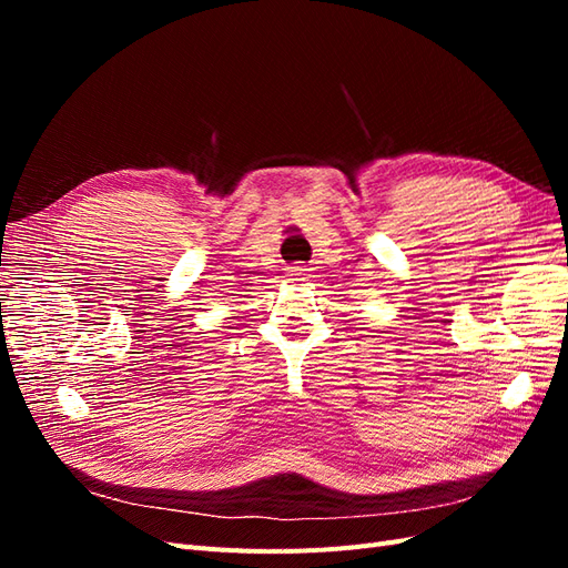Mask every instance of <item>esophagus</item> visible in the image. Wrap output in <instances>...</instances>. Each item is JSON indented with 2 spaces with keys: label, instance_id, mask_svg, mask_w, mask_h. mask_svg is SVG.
<instances>
[{
  "label": "esophagus",
  "instance_id": "1",
  "mask_svg": "<svg viewBox=\"0 0 568 568\" xmlns=\"http://www.w3.org/2000/svg\"><path fill=\"white\" fill-rule=\"evenodd\" d=\"M307 280V267L305 265H294L286 270V282H305Z\"/></svg>",
  "mask_w": 568,
  "mask_h": 568
}]
</instances>
